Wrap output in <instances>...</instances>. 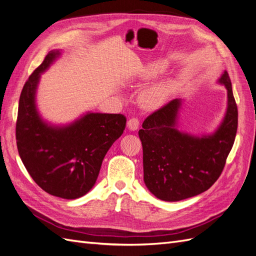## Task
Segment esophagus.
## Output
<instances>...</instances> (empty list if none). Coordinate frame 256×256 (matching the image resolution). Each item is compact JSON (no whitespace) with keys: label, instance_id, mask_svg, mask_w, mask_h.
I'll list each match as a JSON object with an SVG mask.
<instances>
[{"label":"esophagus","instance_id":"34e87169","mask_svg":"<svg viewBox=\"0 0 256 256\" xmlns=\"http://www.w3.org/2000/svg\"><path fill=\"white\" fill-rule=\"evenodd\" d=\"M138 125H140V122L138 118H131L127 122V127L131 131H136L138 128Z\"/></svg>","mask_w":256,"mask_h":256}]
</instances>
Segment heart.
I'll list each match as a JSON object with an SVG mask.
<instances>
[{
	"mask_svg": "<svg viewBox=\"0 0 256 256\" xmlns=\"http://www.w3.org/2000/svg\"><path fill=\"white\" fill-rule=\"evenodd\" d=\"M166 69V65L164 62H152V63H150L148 65L144 67L141 72V76L143 79H150L154 76H158L162 72H164ZM176 88L177 85L174 80H161L144 88L141 92L140 96H138V100H140L141 106L147 110L158 109V108L164 106L168 100L174 95V92H176Z\"/></svg>",
	"mask_w": 256,
	"mask_h": 256,
	"instance_id": "obj_1",
	"label": "heart"
}]
</instances>
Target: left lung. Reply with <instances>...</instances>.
Returning <instances> with one entry per match:
<instances>
[{
	"instance_id": "obj_1",
	"label": "left lung",
	"mask_w": 256,
	"mask_h": 256,
	"mask_svg": "<svg viewBox=\"0 0 256 256\" xmlns=\"http://www.w3.org/2000/svg\"><path fill=\"white\" fill-rule=\"evenodd\" d=\"M228 90L226 115L212 134L193 136L178 129L182 99L176 98L147 118L138 136L144 182L152 194L177 202L208 190L221 175L233 147L238 111L228 74L218 80Z\"/></svg>"
}]
</instances>
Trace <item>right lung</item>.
<instances>
[{
    "label": "right lung",
    "mask_w": 256,
    "mask_h": 256,
    "mask_svg": "<svg viewBox=\"0 0 256 256\" xmlns=\"http://www.w3.org/2000/svg\"><path fill=\"white\" fill-rule=\"evenodd\" d=\"M52 50L22 88L16 138L19 156L34 182L54 196L74 200L94 187L102 160L122 134V114L88 112L67 125L46 122L36 106L40 74L60 56Z\"/></svg>",
    "instance_id": "add662e5"
}]
</instances>
